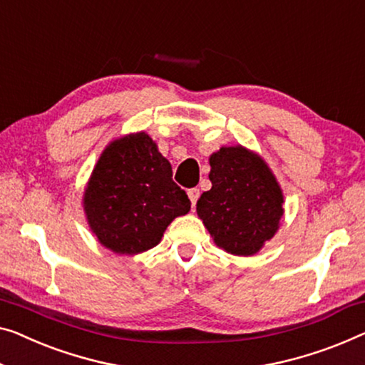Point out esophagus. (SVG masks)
Wrapping results in <instances>:
<instances>
[{
	"label": "esophagus",
	"instance_id": "obj_1",
	"mask_svg": "<svg viewBox=\"0 0 365 365\" xmlns=\"http://www.w3.org/2000/svg\"><path fill=\"white\" fill-rule=\"evenodd\" d=\"M187 193H188L190 201H192V206L197 205V200L200 198V190L198 188H190Z\"/></svg>",
	"mask_w": 365,
	"mask_h": 365
}]
</instances>
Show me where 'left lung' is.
I'll use <instances>...</instances> for the list:
<instances>
[{"instance_id": "left-lung-1", "label": "left lung", "mask_w": 365, "mask_h": 365, "mask_svg": "<svg viewBox=\"0 0 365 365\" xmlns=\"http://www.w3.org/2000/svg\"><path fill=\"white\" fill-rule=\"evenodd\" d=\"M210 165L211 190L197 201L198 217L222 251L257 254L280 227V183L262 157L239 144L213 152Z\"/></svg>"}]
</instances>
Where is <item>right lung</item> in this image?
Masks as SVG:
<instances>
[{"label":"right lung","mask_w":365,"mask_h":365,"mask_svg":"<svg viewBox=\"0 0 365 365\" xmlns=\"http://www.w3.org/2000/svg\"><path fill=\"white\" fill-rule=\"evenodd\" d=\"M81 203L98 242L119 255L155 247L167 226L192 206L172 180L170 162L144 130L106 145Z\"/></svg>","instance_id":"1"}]
</instances>
